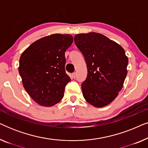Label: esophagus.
<instances>
[{
  "instance_id": "obj_1",
  "label": "esophagus",
  "mask_w": 148,
  "mask_h": 148,
  "mask_svg": "<svg viewBox=\"0 0 148 148\" xmlns=\"http://www.w3.org/2000/svg\"><path fill=\"white\" fill-rule=\"evenodd\" d=\"M71 77L73 78H75L76 77V73H73L71 75Z\"/></svg>"
}]
</instances>
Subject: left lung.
Segmentation results:
<instances>
[{
	"mask_svg": "<svg viewBox=\"0 0 148 148\" xmlns=\"http://www.w3.org/2000/svg\"><path fill=\"white\" fill-rule=\"evenodd\" d=\"M74 41L88 68V76L82 84L83 96L95 107L106 106L118 96L127 76L128 58L125 50L96 32L76 34Z\"/></svg>",
	"mask_w": 148,
	"mask_h": 148,
	"instance_id": "1",
	"label": "left lung"
}]
</instances>
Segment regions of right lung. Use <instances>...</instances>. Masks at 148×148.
I'll use <instances>...</instances> for the list:
<instances>
[{
	"label": "right lung",
	"instance_id": "add662e5",
	"mask_svg": "<svg viewBox=\"0 0 148 148\" xmlns=\"http://www.w3.org/2000/svg\"><path fill=\"white\" fill-rule=\"evenodd\" d=\"M73 41L69 34H52L36 40L20 56L19 73L23 86L38 104L52 106L63 98L71 81L64 69V53Z\"/></svg>",
	"mask_w": 148,
	"mask_h": 148
}]
</instances>
